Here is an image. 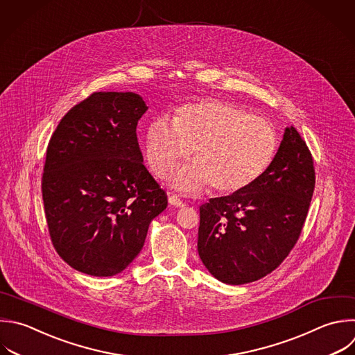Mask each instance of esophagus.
<instances>
[{"instance_id":"esophagus-1","label":"esophagus","mask_w":355,"mask_h":355,"mask_svg":"<svg viewBox=\"0 0 355 355\" xmlns=\"http://www.w3.org/2000/svg\"><path fill=\"white\" fill-rule=\"evenodd\" d=\"M169 204L173 205V207H184V202L180 200V197L178 194H173V193H169Z\"/></svg>"}]
</instances>
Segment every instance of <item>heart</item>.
<instances>
[{
    "label": "heart",
    "instance_id": "obj_1",
    "mask_svg": "<svg viewBox=\"0 0 355 355\" xmlns=\"http://www.w3.org/2000/svg\"><path fill=\"white\" fill-rule=\"evenodd\" d=\"M146 158L157 176H166L190 153L193 164L180 169L175 184L183 190L209 186L218 194L254 184L277 150L275 128L232 103L208 100L182 107L173 122L161 115L146 130Z\"/></svg>",
    "mask_w": 355,
    "mask_h": 355
}]
</instances>
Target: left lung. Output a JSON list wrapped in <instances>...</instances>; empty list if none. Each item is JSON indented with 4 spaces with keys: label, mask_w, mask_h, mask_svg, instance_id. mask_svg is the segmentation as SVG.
I'll return each instance as SVG.
<instances>
[{
    "label": "left lung",
    "mask_w": 355,
    "mask_h": 355,
    "mask_svg": "<svg viewBox=\"0 0 355 355\" xmlns=\"http://www.w3.org/2000/svg\"><path fill=\"white\" fill-rule=\"evenodd\" d=\"M315 189L312 154L291 126L250 187L200 207L198 254L220 282L244 284L275 270L295 245Z\"/></svg>",
    "instance_id": "left-lung-1"
}]
</instances>
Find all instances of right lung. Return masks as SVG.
I'll return each instance as SVG.
<instances>
[{
	"mask_svg": "<svg viewBox=\"0 0 355 355\" xmlns=\"http://www.w3.org/2000/svg\"><path fill=\"white\" fill-rule=\"evenodd\" d=\"M146 111L135 93H93L65 114L50 139L42 178L49 233L58 255L79 272H122L168 205L137 141Z\"/></svg>",
	"mask_w": 355,
	"mask_h": 355,
	"instance_id": "1",
	"label": "right lung"
}]
</instances>
